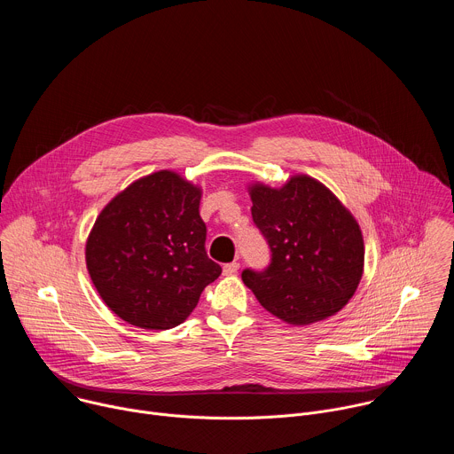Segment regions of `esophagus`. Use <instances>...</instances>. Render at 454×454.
Segmentation results:
<instances>
[{"mask_svg":"<svg viewBox=\"0 0 454 454\" xmlns=\"http://www.w3.org/2000/svg\"><path fill=\"white\" fill-rule=\"evenodd\" d=\"M239 268H240L239 262H230V264H226V266L223 268V273H224L226 277H230V275H235V273L239 271Z\"/></svg>","mask_w":454,"mask_h":454,"instance_id":"esophagus-1","label":"esophagus"}]
</instances>
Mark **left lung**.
Returning a JSON list of instances; mask_svg holds the SVG:
<instances>
[{"mask_svg":"<svg viewBox=\"0 0 454 454\" xmlns=\"http://www.w3.org/2000/svg\"><path fill=\"white\" fill-rule=\"evenodd\" d=\"M251 215L271 247L266 271H242L261 305L289 325H310L341 310L364 268V242L350 210L317 179L291 176L280 188L247 186Z\"/></svg>","mask_w":454,"mask_h":454,"instance_id":"left-lung-1","label":"left lung"}]
</instances>
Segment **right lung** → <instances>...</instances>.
<instances>
[{
  "instance_id": "add662e5",
  "label": "right lung",
  "mask_w": 454,
  "mask_h": 454,
  "mask_svg": "<svg viewBox=\"0 0 454 454\" xmlns=\"http://www.w3.org/2000/svg\"><path fill=\"white\" fill-rule=\"evenodd\" d=\"M203 190L174 170L133 181L98 214L86 266L104 303L129 325L177 327L221 275L200 215Z\"/></svg>"
}]
</instances>
